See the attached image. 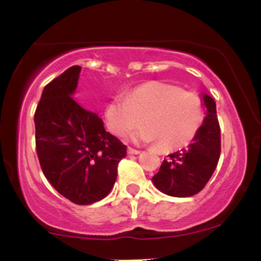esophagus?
Returning <instances> with one entry per match:
<instances>
[{"instance_id": "34e87169", "label": "esophagus", "mask_w": 261, "mask_h": 261, "mask_svg": "<svg viewBox=\"0 0 261 261\" xmlns=\"http://www.w3.org/2000/svg\"><path fill=\"white\" fill-rule=\"evenodd\" d=\"M127 152L131 155H138V154H140V150L134 149V147H127Z\"/></svg>"}]
</instances>
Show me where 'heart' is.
Returning a JSON list of instances; mask_svg holds the SVG:
<instances>
[{
    "label": "heart",
    "instance_id": "b5f03b06",
    "mask_svg": "<svg viewBox=\"0 0 261 261\" xmlns=\"http://www.w3.org/2000/svg\"><path fill=\"white\" fill-rule=\"evenodd\" d=\"M110 131L123 136L141 127L134 138L156 141L160 150H177L191 143L204 120L202 99L179 86L146 82L126 97H114L105 107Z\"/></svg>",
    "mask_w": 261,
    "mask_h": 261
}]
</instances>
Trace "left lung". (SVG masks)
Masks as SVG:
<instances>
[{
	"label": "left lung",
	"mask_w": 261,
	"mask_h": 261,
	"mask_svg": "<svg viewBox=\"0 0 261 261\" xmlns=\"http://www.w3.org/2000/svg\"><path fill=\"white\" fill-rule=\"evenodd\" d=\"M206 118L193 141L180 151L168 155L152 183L172 197H191L201 192L212 177L221 154V131L216 103L203 94Z\"/></svg>",
	"instance_id": "obj_1"
}]
</instances>
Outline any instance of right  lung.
Instances as JSON below:
<instances>
[{
  "label": "right lung",
  "mask_w": 261,
  "mask_h": 261,
  "mask_svg": "<svg viewBox=\"0 0 261 261\" xmlns=\"http://www.w3.org/2000/svg\"><path fill=\"white\" fill-rule=\"evenodd\" d=\"M80 72L73 65L45 86L34 115L35 144L50 184L73 203L91 204L114 187L126 145L72 97Z\"/></svg>",
  "instance_id": "obj_1"
}]
</instances>
